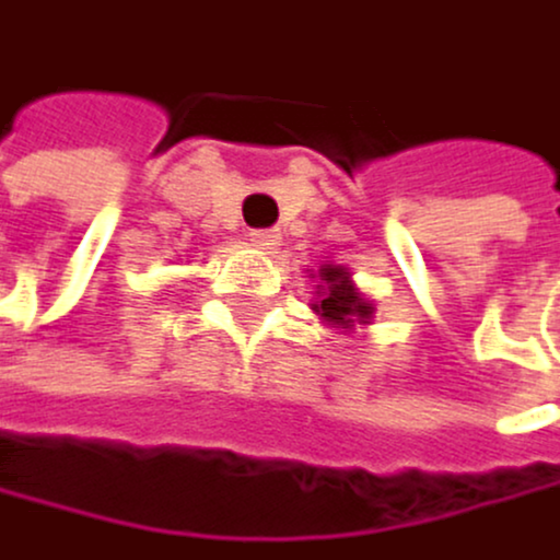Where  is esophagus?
<instances>
[{
    "mask_svg": "<svg viewBox=\"0 0 560 560\" xmlns=\"http://www.w3.org/2000/svg\"><path fill=\"white\" fill-rule=\"evenodd\" d=\"M253 242L259 248H277L280 245V232H273V228H266V232H253Z\"/></svg>",
    "mask_w": 560,
    "mask_h": 560,
    "instance_id": "1",
    "label": "esophagus"
}]
</instances>
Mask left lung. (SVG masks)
Listing matches in <instances>:
<instances>
[{
	"mask_svg": "<svg viewBox=\"0 0 560 560\" xmlns=\"http://www.w3.org/2000/svg\"><path fill=\"white\" fill-rule=\"evenodd\" d=\"M318 277V301L312 307L332 328H353L374 318V304L357 291V283L349 280L342 266H322Z\"/></svg>",
	"mask_w": 560,
	"mask_h": 560,
	"instance_id": "8db88e82",
	"label": "left lung"
}]
</instances>
